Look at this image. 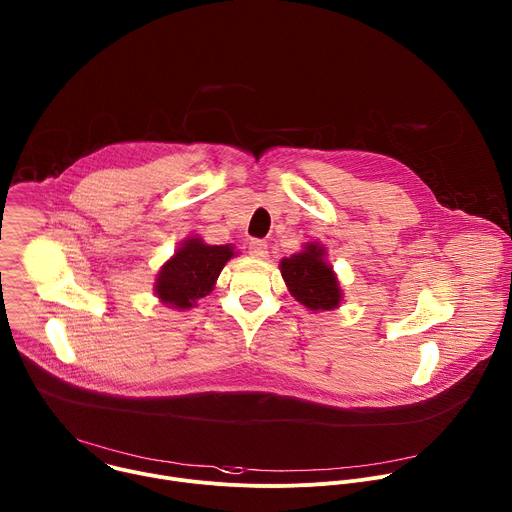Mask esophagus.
<instances>
[{
	"label": "esophagus",
	"instance_id": "1",
	"mask_svg": "<svg viewBox=\"0 0 512 512\" xmlns=\"http://www.w3.org/2000/svg\"><path fill=\"white\" fill-rule=\"evenodd\" d=\"M247 249H249V255H253V257H259V259L267 257V241H263V239H251Z\"/></svg>",
	"mask_w": 512,
	"mask_h": 512
}]
</instances>
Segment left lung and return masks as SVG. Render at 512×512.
Wrapping results in <instances>:
<instances>
[{"instance_id":"obj_1","label":"left lung","mask_w":512,"mask_h":512,"mask_svg":"<svg viewBox=\"0 0 512 512\" xmlns=\"http://www.w3.org/2000/svg\"><path fill=\"white\" fill-rule=\"evenodd\" d=\"M281 275L291 295L313 311L333 309L342 301L339 283L323 261V249L317 245H307L303 253L283 259Z\"/></svg>"}]
</instances>
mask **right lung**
I'll use <instances>...</instances> for the list:
<instances>
[{
    "instance_id": "add662e5",
    "label": "right lung",
    "mask_w": 512,
    "mask_h": 512,
    "mask_svg": "<svg viewBox=\"0 0 512 512\" xmlns=\"http://www.w3.org/2000/svg\"><path fill=\"white\" fill-rule=\"evenodd\" d=\"M233 257L229 245H205L189 239L175 257L166 261L156 279V295L162 303L177 309H189L213 291V285Z\"/></svg>"
}]
</instances>
